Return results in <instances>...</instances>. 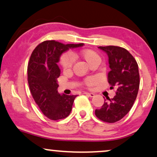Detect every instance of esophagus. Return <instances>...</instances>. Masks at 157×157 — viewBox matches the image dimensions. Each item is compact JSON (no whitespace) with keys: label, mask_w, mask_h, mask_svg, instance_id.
Segmentation results:
<instances>
[{"label":"esophagus","mask_w":157,"mask_h":157,"mask_svg":"<svg viewBox=\"0 0 157 157\" xmlns=\"http://www.w3.org/2000/svg\"><path fill=\"white\" fill-rule=\"evenodd\" d=\"M84 94H86V95L90 97V98H93V97L94 96V93H90V92H84Z\"/></svg>","instance_id":"34e87169"}]
</instances>
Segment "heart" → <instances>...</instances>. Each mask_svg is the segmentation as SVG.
<instances>
[{"instance_id": "obj_1", "label": "heart", "mask_w": 157, "mask_h": 157, "mask_svg": "<svg viewBox=\"0 0 157 157\" xmlns=\"http://www.w3.org/2000/svg\"><path fill=\"white\" fill-rule=\"evenodd\" d=\"M79 55L84 60L87 62V63L90 66H92L93 64L100 63V57L95 51L92 49H83L79 52ZM59 65L64 71H68L71 69L73 66V64L74 63V57L72 54L67 52V53L63 54L61 57H59ZM95 82V78L93 77H89L86 78L84 81V84L86 86H92Z\"/></svg>"}]
</instances>
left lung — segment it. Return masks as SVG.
Listing matches in <instances>:
<instances>
[{
    "instance_id": "1",
    "label": "left lung",
    "mask_w": 157,
    "mask_h": 157,
    "mask_svg": "<svg viewBox=\"0 0 157 157\" xmlns=\"http://www.w3.org/2000/svg\"><path fill=\"white\" fill-rule=\"evenodd\" d=\"M108 54L111 71L108 82L111 88H117L116 95L105 102L95 115L100 120L114 123L121 120L132 108L140 86L138 65L133 56L124 48L115 46H99Z\"/></svg>"
}]
</instances>
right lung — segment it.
Returning <instances> with one entry per match:
<instances>
[{
    "label": "right lung",
    "mask_w": 157,
    "mask_h": 157,
    "mask_svg": "<svg viewBox=\"0 0 157 157\" xmlns=\"http://www.w3.org/2000/svg\"><path fill=\"white\" fill-rule=\"evenodd\" d=\"M84 44H64L55 40H45L35 48L28 65V82L30 93L44 116L51 120L68 117L77 95L59 94L57 78L60 70L59 56L70 48Z\"/></svg>",
    "instance_id": "right-lung-1"
}]
</instances>
